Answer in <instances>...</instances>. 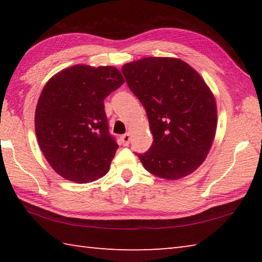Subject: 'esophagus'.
<instances>
[{"label": "esophagus", "mask_w": 262, "mask_h": 262, "mask_svg": "<svg viewBox=\"0 0 262 262\" xmlns=\"http://www.w3.org/2000/svg\"><path fill=\"white\" fill-rule=\"evenodd\" d=\"M130 134L129 133H127V134H123L122 136H121V141H122V143L125 144V145H128L129 144V142H130Z\"/></svg>", "instance_id": "obj_1"}]
</instances>
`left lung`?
<instances>
[{
  "label": "left lung",
  "mask_w": 262,
  "mask_h": 262,
  "mask_svg": "<svg viewBox=\"0 0 262 262\" xmlns=\"http://www.w3.org/2000/svg\"><path fill=\"white\" fill-rule=\"evenodd\" d=\"M127 85L148 115L151 147L136 154L145 170L163 179H180L205 161L217 127L210 89L186 62L145 57L123 66Z\"/></svg>",
  "instance_id": "left-lung-1"
}]
</instances>
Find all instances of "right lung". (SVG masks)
Segmentation results:
<instances>
[{"instance_id":"add662e5","label":"right lung","mask_w":262,"mask_h":262,"mask_svg":"<svg viewBox=\"0 0 262 262\" xmlns=\"http://www.w3.org/2000/svg\"><path fill=\"white\" fill-rule=\"evenodd\" d=\"M123 82L111 66L76 64L43 86L35 108V135L57 174L85 184L107 173L119 145L110 134L104 99Z\"/></svg>"}]
</instances>
